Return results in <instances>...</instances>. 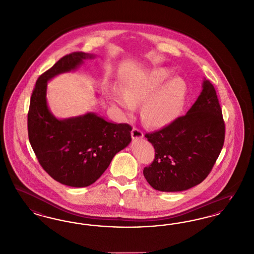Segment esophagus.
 <instances>
[{
    "instance_id": "obj_1",
    "label": "esophagus",
    "mask_w": 254,
    "mask_h": 254,
    "mask_svg": "<svg viewBox=\"0 0 254 254\" xmlns=\"http://www.w3.org/2000/svg\"><path fill=\"white\" fill-rule=\"evenodd\" d=\"M131 134H132V138H142L143 137V132L137 128H132Z\"/></svg>"
}]
</instances>
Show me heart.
I'll return each instance as SVG.
<instances>
[{
	"instance_id": "heart-1",
	"label": "heart",
	"mask_w": 254,
	"mask_h": 254,
	"mask_svg": "<svg viewBox=\"0 0 254 254\" xmlns=\"http://www.w3.org/2000/svg\"><path fill=\"white\" fill-rule=\"evenodd\" d=\"M165 67L145 69L127 76L120 92L112 91L108 98L114 106L131 117L133 107L141 105V118L152 128H164L175 122L183 110L188 96V86L181 77H171Z\"/></svg>"
}]
</instances>
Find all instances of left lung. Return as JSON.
Here are the masks:
<instances>
[{
  "instance_id": "1",
  "label": "left lung",
  "mask_w": 254,
  "mask_h": 254,
  "mask_svg": "<svg viewBox=\"0 0 254 254\" xmlns=\"http://www.w3.org/2000/svg\"><path fill=\"white\" fill-rule=\"evenodd\" d=\"M155 159L143 175L160 191H182L209 176L225 139V123L213 85L204 78L202 92L183 117L156 132L146 133Z\"/></svg>"
}]
</instances>
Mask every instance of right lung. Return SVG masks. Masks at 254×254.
Instances as JSON below:
<instances>
[{
    "label": "right lung",
    "instance_id": "right-lung-1",
    "mask_svg": "<svg viewBox=\"0 0 254 254\" xmlns=\"http://www.w3.org/2000/svg\"><path fill=\"white\" fill-rule=\"evenodd\" d=\"M95 57L84 52L63 57L38 78L30 99L27 127L34 153L50 177L70 187L96 182L132 140L129 124L107 122L92 112L60 120L48 108L47 82Z\"/></svg>",
    "mask_w": 254,
    "mask_h": 254
}]
</instances>
